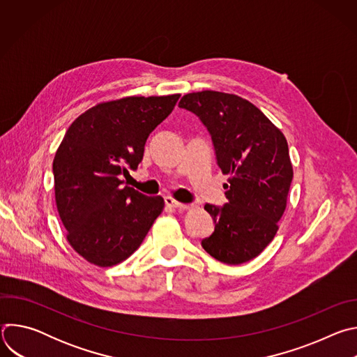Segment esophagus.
<instances>
[{"mask_svg":"<svg viewBox=\"0 0 357 357\" xmlns=\"http://www.w3.org/2000/svg\"><path fill=\"white\" fill-rule=\"evenodd\" d=\"M165 205L168 208H172V209H186V205L185 203H181V202H176L175 199H172L171 196H167L165 199Z\"/></svg>","mask_w":357,"mask_h":357,"instance_id":"esophagus-1","label":"esophagus"}]
</instances>
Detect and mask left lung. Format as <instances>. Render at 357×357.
<instances>
[{
  "label": "left lung",
  "instance_id": "8db88e82",
  "mask_svg": "<svg viewBox=\"0 0 357 357\" xmlns=\"http://www.w3.org/2000/svg\"><path fill=\"white\" fill-rule=\"evenodd\" d=\"M179 107L206 127L216 164L229 175L227 203L205 209L215 220L202 247L225 264H243L270 244L278 230L292 182L284 134L250 101L220 91L185 94Z\"/></svg>",
  "mask_w": 357,
  "mask_h": 357
}]
</instances>
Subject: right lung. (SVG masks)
Segmentation results:
<instances>
[{
	"mask_svg": "<svg viewBox=\"0 0 357 357\" xmlns=\"http://www.w3.org/2000/svg\"><path fill=\"white\" fill-rule=\"evenodd\" d=\"M179 94L124 97L97 105L68 128L54 160L55 199L70 245L89 263L112 267L139 247L164 209L161 196L123 185Z\"/></svg>",
	"mask_w": 357,
	"mask_h": 357,
	"instance_id": "right-lung-1",
	"label": "right lung"
}]
</instances>
